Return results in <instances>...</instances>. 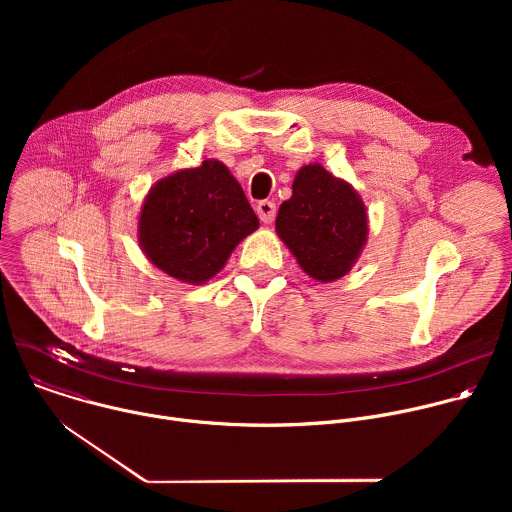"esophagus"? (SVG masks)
I'll return each instance as SVG.
<instances>
[{
    "label": "esophagus",
    "instance_id": "esophagus-1",
    "mask_svg": "<svg viewBox=\"0 0 512 512\" xmlns=\"http://www.w3.org/2000/svg\"><path fill=\"white\" fill-rule=\"evenodd\" d=\"M257 214L265 225H271L275 221V204L271 200H261L257 204Z\"/></svg>",
    "mask_w": 512,
    "mask_h": 512
}]
</instances>
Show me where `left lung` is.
<instances>
[{
  "label": "left lung",
  "mask_w": 512,
  "mask_h": 512,
  "mask_svg": "<svg viewBox=\"0 0 512 512\" xmlns=\"http://www.w3.org/2000/svg\"><path fill=\"white\" fill-rule=\"evenodd\" d=\"M275 231L316 281L344 277L369 237V216L358 192L320 164L302 166L281 202Z\"/></svg>",
  "instance_id": "8db88e82"
}]
</instances>
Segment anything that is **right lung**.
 Listing matches in <instances>:
<instances>
[{"label": "right lung", "instance_id": "1", "mask_svg": "<svg viewBox=\"0 0 512 512\" xmlns=\"http://www.w3.org/2000/svg\"><path fill=\"white\" fill-rule=\"evenodd\" d=\"M259 229L241 184L218 160L158 180L143 200L137 241L158 269L200 285L221 271L235 247Z\"/></svg>", "mask_w": 512, "mask_h": 512}]
</instances>
